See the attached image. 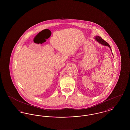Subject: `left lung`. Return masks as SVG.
I'll return each mask as SVG.
<instances>
[{"instance_id":"1","label":"left lung","mask_w":130,"mask_h":130,"mask_svg":"<svg viewBox=\"0 0 130 130\" xmlns=\"http://www.w3.org/2000/svg\"><path fill=\"white\" fill-rule=\"evenodd\" d=\"M95 39H96L100 43H101V44L103 45L107 46L109 47V48H110L111 50V48L110 45L106 41H105V40H104V39H103L101 37H100L99 36H96L95 37ZM112 55H113V54H112Z\"/></svg>"}]
</instances>
